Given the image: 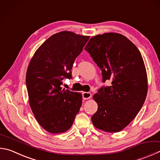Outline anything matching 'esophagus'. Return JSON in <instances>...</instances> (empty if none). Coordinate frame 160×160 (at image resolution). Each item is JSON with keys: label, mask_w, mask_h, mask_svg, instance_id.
Instances as JSON below:
<instances>
[{"label": "esophagus", "mask_w": 160, "mask_h": 160, "mask_svg": "<svg viewBox=\"0 0 160 160\" xmlns=\"http://www.w3.org/2000/svg\"><path fill=\"white\" fill-rule=\"evenodd\" d=\"M82 97H83V99H89L92 97V94L90 92H83L82 93Z\"/></svg>", "instance_id": "1"}]
</instances>
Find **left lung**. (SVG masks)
Instances as JSON below:
<instances>
[{
	"mask_svg": "<svg viewBox=\"0 0 160 160\" xmlns=\"http://www.w3.org/2000/svg\"><path fill=\"white\" fill-rule=\"evenodd\" d=\"M85 50L102 71L103 82L93 98L98 110L92 117L94 126L106 132H119L136 118L148 93V77L138 49L123 35L98 34L90 38Z\"/></svg>",
	"mask_w": 160,
	"mask_h": 160,
	"instance_id": "1",
	"label": "left lung"
}]
</instances>
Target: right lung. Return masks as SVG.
Wrapping results in <instances>:
<instances>
[{"label":"right lung","mask_w":160,"mask_h":160,"mask_svg":"<svg viewBox=\"0 0 160 160\" xmlns=\"http://www.w3.org/2000/svg\"><path fill=\"white\" fill-rule=\"evenodd\" d=\"M89 38L59 32L46 40L30 61L26 75L28 103L38 122L48 132L68 131L82 106L81 93L60 86L63 78H72V64Z\"/></svg>","instance_id":"right-lung-1"}]
</instances>
